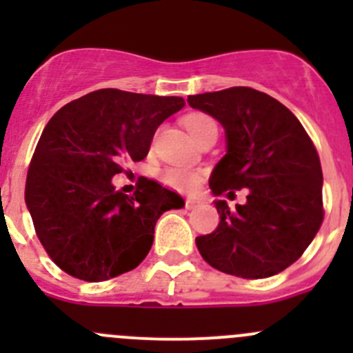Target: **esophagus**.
I'll use <instances>...</instances> for the list:
<instances>
[{
    "mask_svg": "<svg viewBox=\"0 0 353 353\" xmlns=\"http://www.w3.org/2000/svg\"><path fill=\"white\" fill-rule=\"evenodd\" d=\"M201 199H198V198H188L186 199V208L188 210H193V208H196V206H199L201 205Z\"/></svg>",
    "mask_w": 353,
    "mask_h": 353,
    "instance_id": "1",
    "label": "esophagus"
}]
</instances>
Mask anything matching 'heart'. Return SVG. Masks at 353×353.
<instances>
[{
	"label": "heart",
	"mask_w": 353,
	"mask_h": 353,
	"mask_svg": "<svg viewBox=\"0 0 353 353\" xmlns=\"http://www.w3.org/2000/svg\"><path fill=\"white\" fill-rule=\"evenodd\" d=\"M212 124H215V121L210 116H206V114H191V116H188L184 119V126H186V130L190 131V134L193 138H198ZM162 181L167 186L174 188V190L190 191L198 186L199 172L191 169H184V167H169V169L163 170Z\"/></svg>",
	"instance_id": "b5f03b06"
}]
</instances>
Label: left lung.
<instances>
[{
	"label": "left lung",
	"mask_w": 353,
	"mask_h": 353,
	"mask_svg": "<svg viewBox=\"0 0 353 353\" xmlns=\"http://www.w3.org/2000/svg\"><path fill=\"white\" fill-rule=\"evenodd\" d=\"M193 109L225 130L227 154L210 176L215 196L248 188L230 210L216 199L219 227L196 237L199 254L219 272L266 279L297 261L323 223L319 155L301 121L268 94L249 87L190 95Z\"/></svg>",
	"instance_id": "1"
}]
</instances>
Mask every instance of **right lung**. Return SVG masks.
Wrapping results in <instances>:
<instances>
[{"label":"right lung","instance_id":"add662e5","mask_svg":"<svg viewBox=\"0 0 353 353\" xmlns=\"http://www.w3.org/2000/svg\"><path fill=\"white\" fill-rule=\"evenodd\" d=\"M183 97L102 88L71 101L46 124L25 184V203L49 258L68 275L104 282L137 268L163 212L184 199L145 177L133 196L112 177L140 162L157 128Z\"/></svg>","mask_w":353,"mask_h":353}]
</instances>
